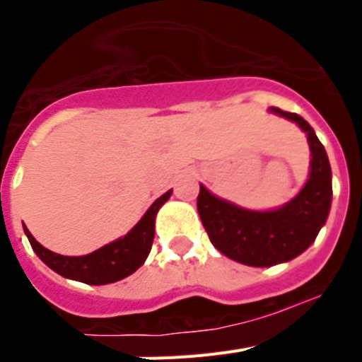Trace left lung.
I'll return each mask as SVG.
<instances>
[{"label": "left lung", "instance_id": "8db88e82", "mask_svg": "<svg viewBox=\"0 0 362 362\" xmlns=\"http://www.w3.org/2000/svg\"><path fill=\"white\" fill-rule=\"evenodd\" d=\"M270 112L293 121L308 139L310 174L299 194L274 210L243 209L203 185L197 196V212L212 245L246 267H274L303 254L325 226L332 206V168L322 143L297 114L276 107Z\"/></svg>", "mask_w": 362, "mask_h": 362}]
</instances>
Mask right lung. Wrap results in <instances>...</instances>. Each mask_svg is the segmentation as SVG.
Instances as JSON below:
<instances>
[{"mask_svg": "<svg viewBox=\"0 0 362 362\" xmlns=\"http://www.w3.org/2000/svg\"><path fill=\"white\" fill-rule=\"evenodd\" d=\"M170 196L172 190H168L153 201L145 216L137 221V225L127 235L101 246L99 250L92 252V254L79 255V257L56 254V252L40 245L34 239V235L28 232L27 226H23V230L27 233L28 241H30L32 250L36 252L37 257L50 270H54L59 276L85 284H95V286L116 283V281H121L134 274L146 261L150 248H152L156 216H158L163 204L170 199Z\"/></svg>", "mask_w": 362, "mask_h": 362, "instance_id": "obj_1", "label": "right lung"}]
</instances>
